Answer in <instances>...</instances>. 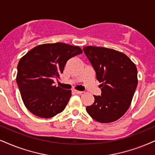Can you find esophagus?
<instances>
[{
	"mask_svg": "<svg viewBox=\"0 0 155 155\" xmlns=\"http://www.w3.org/2000/svg\"><path fill=\"white\" fill-rule=\"evenodd\" d=\"M73 92L75 93V94H82V93H83V92H82V91H77V90H73Z\"/></svg>",
	"mask_w": 155,
	"mask_h": 155,
	"instance_id": "34e87169",
	"label": "esophagus"
}]
</instances>
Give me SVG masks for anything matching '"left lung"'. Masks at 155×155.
Listing matches in <instances>:
<instances>
[{
	"instance_id": "obj_1",
	"label": "left lung",
	"mask_w": 155,
	"mask_h": 155,
	"mask_svg": "<svg viewBox=\"0 0 155 155\" xmlns=\"http://www.w3.org/2000/svg\"><path fill=\"white\" fill-rule=\"evenodd\" d=\"M83 51L101 83V95H94V103L86 107L87 114L100 123L115 121L131 105L138 84L137 67L115 49L87 46Z\"/></svg>"
}]
</instances>
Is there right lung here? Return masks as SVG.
<instances>
[{
    "mask_svg": "<svg viewBox=\"0 0 155 155\" xmlns=\"http://www.w3.org/2000/svg\"><path fill=\"white\" fill-rule=\"evenodd\" d=\"M81 53L78 46L57 42L38 45L21 58L16 82L30 112L49 118L65 108L72 91L53 85L54 79L60 77L68 60Z\"/></svg>",
    "mask_w": 155,
    "mask_h": 155,
    "instance_id": "right-lung-1",
    "label": "right lung"
}]
</instances>
